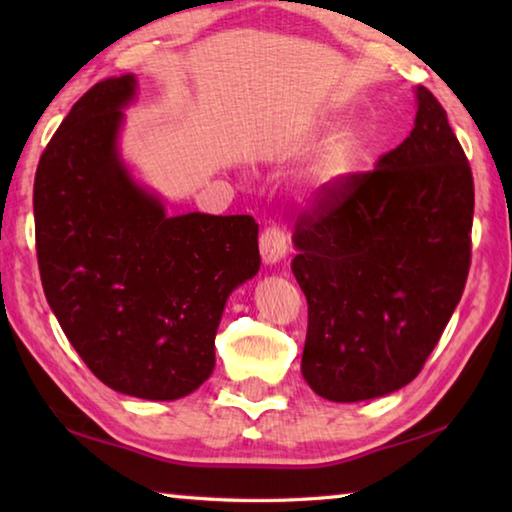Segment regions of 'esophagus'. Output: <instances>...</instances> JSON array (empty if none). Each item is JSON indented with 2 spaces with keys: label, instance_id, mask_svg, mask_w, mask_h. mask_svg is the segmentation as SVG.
I'll return each mask as SVG.
<instances>
[{
  "label": "esophagus",
  "instance_id": "1",
  "mask_svg": "<svg viewBox=\"0 0 512 512\" xmlns=\"http://www.w3.org/2000/svg\"><path fill=\"white\" fill-rule=\"evenodd\" d=\"M289 250V241L287 235L280 225H268V228L262 230L259 235V253H262V259L266 264H275L287 255Z\"/></svg>",
  "mask_w": 512,
  "mask_h": 512
}]
</instances>
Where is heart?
<instances>
[{
    "label": "heart",
    "instance_id": "heart-1",
    "mask_svg": "<svg viewBox=\"0 0 512 512\" xmlns=\"http://www.w3.org/2000/svg\"><path fill=\"white\" fill-rule=\"evenodd\" d=\"M350 160H352L350 144H348V142H339V144L334 146L332 151H329L327 160H325V164H323V169H320V178L329 180V178L341 176V173L348 171Z\"/></svg>",
    "mask_w": 512,
    "mask_h": 512
}]
</instances>
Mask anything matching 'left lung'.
Listing matches in <instances>:
<instances>
[{"mask_svg":"<svg viewBox=\"0 0 512 512\" xmlns=\"http://www.w3.org/2000/svg\"><path fill=\"white\" fill-rule=\"evenodd\" d=\"M415 94L411 135L375 169L329 180L296 221L302 377L329 402L372 400L418 377L470 273V162L440 101L422 85Z\"/></svg>","mask_w":512,"mask_h":512,"instance_id":"8db88e82","label":"left lung"}]
</instances>
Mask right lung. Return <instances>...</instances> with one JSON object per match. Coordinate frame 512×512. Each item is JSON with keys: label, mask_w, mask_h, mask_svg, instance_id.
I'll return each mask as SVG.
<instances>
[{"label": "right lung", "mask_w": 512, "mask_h": 512, "mask_svg": "<svg viewBox=\"0 0 512 512\" xmlns=\"http://www.w3.org/2000/svg\"><path fill=\"white\" fill-rule=\"evenodd\" d=\"M131 74L74 103L42 151L33 214L42 289L94 377L178 400L214 370L225 300L259 271L253 216L183 214L133 183L117 155Z\"/></svg>", "instance_id": "add662e5"}]
</instances>
